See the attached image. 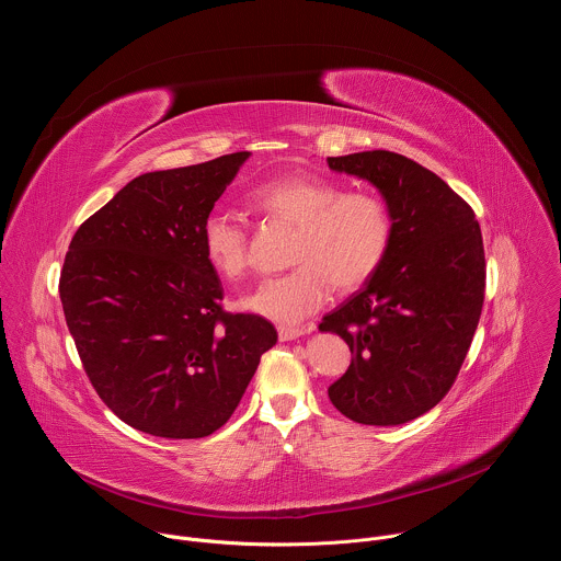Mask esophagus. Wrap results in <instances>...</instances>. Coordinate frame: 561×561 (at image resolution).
Instances as JSON below:
<instances>
[{
    "label": "esophagus",
    "mask_w": 561,
    "mask_h": 561,
    "mask_svg": "<svg viewBox=\"0 0 561 561\" xmlns=\"http://www.w3.org/2000/svg\"><path fill=\"white\" fill-rule=\"evenodd\" d=\"M312 327H279L277 329V335H279V342H290V340H297L301 337L304 333H310Z\"/></svg>",
    "instance_id": "obj_1"
}]
</instances>
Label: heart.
Returning <instances> with one entry per match:
<instances>
[{"instance_id": "obj_1", "label": "heart", "mask_w": 561, "mask_h": 561, "mask_svg": "<svg viewBox=\"0 0 561 561\" xmlns=\"http://www.w3.org/2000/svg\"><path fill=\"white\" fill-rule=\"evenodd\" d=\"M249 206L266 219L295 226L290 273L266 279L242 308L279 324H297L324 306L333 286L355 290L383 264L392 242V213L373 191H346L340 182L288 175L260 184ZM206 262L228 282L249 271V234L224 213L202 224Z\"/></svg>"}]
</instances>
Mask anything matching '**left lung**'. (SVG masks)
Segmentation results:
<instances>
[{
  "label": "left lung",
  "mask_w": 561,
  "mask_h": 561,
  "mask_svg": "<svg viewBox=\"0 0 561 561\" xmlns=\"http://www.w3.org/2000/svg\"><path fill=\"white\" fill-rule=\"evenodd\" d=\"M329 167L370 182L392 213L383 264L319 324L353 353L329 397L357 424H407L442 402L470 348L486 286L482 230L442 178L404 154L366 150Z\"/></svg>",
  "instance_id": "left-lung-1"
}]
</instances>
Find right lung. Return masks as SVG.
Masks as SVG:
<instances>
[{
    "mask_svg": "<svg viewBox=\"0 0 561 561\" xmlns=\"http://www.w3.org/2000/svg\"><path fill=\"white\" fill-rule=\"evenodd\" d=\"M249 157L144 173L68 247V331L104 404L141 433L197 439L221 428L277 342L268 319L221 310L202 251V224Z\"/></svg>",
    "mask_w": 561,
    "mask_h": 561,
    "instance_id": "obj_1",
    "label": "right lung"
}]
</instances>
